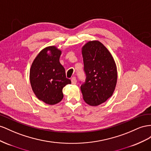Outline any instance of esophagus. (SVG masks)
I'll list each match as a JSON object with an SVG mask.
<instances>
[{
    "instance_id": "esophagus-1",
    "label": "esophagus",
    "mask_w": 151,
    "mask_h": 151,
    "mask_svg": "<svg viewBox=\"0 0 151 151\" xmlns=\"http://www.w3.org/2000/svg\"><path fill=\"white\" fill-rule=\"evenodd\" d=\"M71 83H72V84H73V85H75L76 83V78L75 76H73V77H72V78H71Z\"/></svg>"
}]
</instances>
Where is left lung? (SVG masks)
I'll return each mask as SVG.
<instances>
[{
	"instance_id": "left-lung-1",
	"label": "left lung",
	"mask_w": 151,
	"mask_h": 151,
	"mask_svg": "<svg viewBox=\"0 0 151 151\" xmlns=\"http://www.w3.org/2000/svg\"><path fill=\"white\" fill-rule=\"evenodd\" d=\"M85 80L80 81L84 101L90 106H98L113 95L117 81L114 60L102 43L92 41L82 48Z\"/></svg>"
}]
</instances>
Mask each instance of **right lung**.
I'll return each instance as SVG.
<instances>
[{"mask_svg":"<svg viewBox=\"0 0 151 151\" xmlns=\"http://www.w3.org/2000/svg\"><path fill=\"white\" fill-rule=\"evenodd\" d=\"M49 51L50 54L47 52ZM61 51L54 46L46 47L34 60L29 71L32 88L38 99L54 105L63 98V88L71 83L59 62Z\"/></svg>","mask_w":151,"mask_h":151,"instance_id":"1","label":"right lung"}]
</instances>
